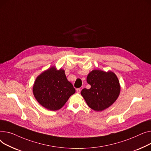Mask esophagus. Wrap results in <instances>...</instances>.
I'll return each instance as SVG.
<instances>
[{"mask_svg": "<svg viewBox=\"0 0 151 151\" xmlns=\"http://www.w3.org/2000/svg\"><path fill=\"white\" fill-rule=\"evenodd\" d=\"M81 88H77V89H76V91L77 93H81Z\"/></svg>", "mask_w": 151, "mask_h": 151, "instance_id": "obj_1", "label": "esophagus"}]
</instances>
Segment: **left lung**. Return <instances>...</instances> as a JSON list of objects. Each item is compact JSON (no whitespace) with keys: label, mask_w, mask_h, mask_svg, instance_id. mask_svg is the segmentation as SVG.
<instances>
[{"label":"left lung","mask_w":151,"mask_h":151,"mask_svg":"<svg viewBox=\"0 0 151 151\" xmlns=\"http://www.w3.org/2000/svg\"><path fill=\"white\" fill-rule=\"evenodd\" d=\"M86 81L91 88L83 89L81 95L87 105L94 111L109 108L118 99L121 87L114 73L94 69L88 74Z\"/></svg>","instance_id":"1"}]
</instances>
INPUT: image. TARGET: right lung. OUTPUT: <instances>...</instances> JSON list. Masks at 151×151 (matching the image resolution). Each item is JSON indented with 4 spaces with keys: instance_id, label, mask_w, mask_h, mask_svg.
Instances as JSON below:
<instances>
[{
    "instance_id": "1",
    "label": "right lung",
    "mask_w": 151,
    "mask_h": 151,
    "mask_svg": "<svg viewBox=\"0 0 151 151\" xmlns=\"http://www.w3.org/2000/svg\"><path fill=\"white\" fill-rule=\"evenodd\" d=\"M76 92L66 78L65 70L52 66L42 72L35 80L33 93L42 107L49 110L60 109L69 97Z\"/></svg>"
}]
</instances>
